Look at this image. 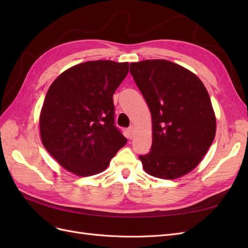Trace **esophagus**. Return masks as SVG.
Listing matches in <instances>:
<instances>
[{
	"label": "esophagus",
	"mask_w": 248,
	"mask_h": 248,
	"mask_svg": "<svg viewBox=\"0 0 248 248\" xmlns=\"http://www.w3.org/2000/svg\"><path fill=\"white\" fill-rule=\"evenodd\" d=\"M134 132H136V129H134L133 126H130L128 129H127V138L131 140L134 137Z\"/></svg>",
	"instance_id": "34e87169"
}]
</instances>
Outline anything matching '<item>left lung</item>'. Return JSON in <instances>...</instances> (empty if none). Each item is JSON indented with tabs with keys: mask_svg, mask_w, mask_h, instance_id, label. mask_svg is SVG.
Wrapping results in <instances>:
<instances>
[{
	"mask_svg": "<svg viewBox=\"0 0 248 248\" xmlns=\"http://www.w3.org/2000/svg\"><path fill=\"white\" fill-rule=\"evenodd\" d=\"M130 73L152 117V146L140 155L142 168L160 179L184 176L201 162L215 137L208 91L196 74L167 60L131 63Z\"/></svg>",
	"mask_w": 248,
	"mask_h": 248,
	"instance_id": "left-lung-1",
	"label": "left lung"
}]
</instances>
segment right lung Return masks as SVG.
Segmentation results:
<instances>
[{
  "label": "right lung",
  "mask_w": 248,
  "mask_h": 248,
  "mask_svg": "<svg viewBox=\"0 0 248 248\" xmlns=\"http://www.w3.org/2000/svg\"><path fill=\"white\" fill-rule=\"evenodd\" d=\"M128 68V63L89 61L49 87L39 119L41 140L65 170L81 177L99 174L126 144L115 125L112 95Z\"/></svg>",
  "instance_id": "obj_1"
}]
</instances>
